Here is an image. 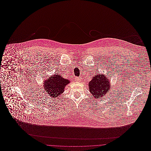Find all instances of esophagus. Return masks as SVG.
<instances>
[{
    "instance_id": "1",
    "label": "esophagus",
    "mask_w": 151,
    "mask_h": 151,
    "mask_svg": "<svg viewBox=\"0 0 151 151\" xmlns=\"http://www.w3.org/2000/svg\"><path fill=\"white\" fill-rule=\"evenodd\" d=\"M76 81H77V82H79V81H81V77H76Z\"/></svg>"
}]
</instances>
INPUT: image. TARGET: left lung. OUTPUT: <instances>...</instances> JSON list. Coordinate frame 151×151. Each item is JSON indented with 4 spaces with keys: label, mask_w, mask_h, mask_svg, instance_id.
Returning <instances> with one entry per match:
<instances>
[{
    "label": "left lung",
    "mask_w": 151,
    "mask_h": 151,
    "mask_svg": "<svg viewBox=\"0 0 151 151\" xmlns=\"http://www.w3.org/2000/svg\"><path fill=\"white\" fill-rule=\"evenodd\" d=\"M110 81L104 74H97L89 83V90L95 98L105 95L110 89Z\"/></svg>",
    "instance_id": "8db88e82"
}]
</instances>
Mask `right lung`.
Masks as SVG:
<instances>
[{"instance_id":"right-lung-1","label":"right lung","mask_w":151,"mask_h":151,"mask_svg":"<svg viewBox=\"0 0 151 151\" xmlns=\"http://www.w3.org/2000/svg\"><path fill=\"white\" fill-rule=\"evenodd\" d=\"M70 81L65 79L58 73L49 77L43 83V88L51 97L59 96L65 91V86L68 84Z\"/></svg>"}]
</instances>
